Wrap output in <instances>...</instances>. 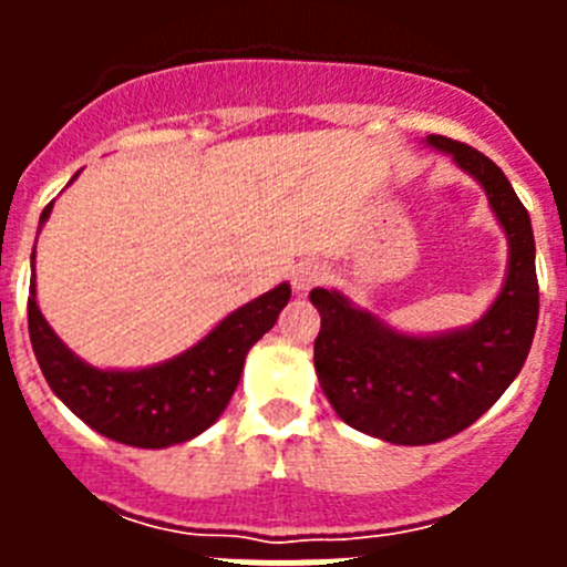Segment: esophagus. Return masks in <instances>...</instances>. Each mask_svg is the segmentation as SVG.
I'll return each mask as SVG.
<instances>
[{"label": "esophagus", "instance_id": "1", "mask_svg": "<svg viewBox=\"0 0 567 567\" xmlns=\"http://www.w3.org/2000/svg\"><path fill=\"white\" fill-rule=\"evenodd\" d=\"M323 267L320 264H315V260H300V264H295L292 267V287L298 289V292H309L312 287H318L320 280H323Z\"/></svg>", "mask_w": 567, "mask_h": 567}]
</instances>
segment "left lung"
Here are the masks:
<instances>
[{
    "label": "left lung",
    "instance_id": "obj_1",
    "mask_svg": "<svg viewBox=\"0 0 567 567\" xmlns=\"http://www.w3.org/2000/svg\"><path fill=\"white\" fill-rule=\"evenodd\" d=\"M483 184L508 235V275L488 312L468 329L414 338L389 329L334 289H312L320 312L315 372L340 420L394 445H429L477 423L514 383L537 332L534 229L503 169L463 142L429 135Z\"/></svg>",
    "mask_w": 567,
    "mask_h": 567
}]
</instances>
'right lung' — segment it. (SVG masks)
Listing matches in <instances>:
<instances>
[{"label": "right lung", "instance_id": "right-lung-1", "mask_svg": "<svg viewBox=\"0 0 567 567\" xmlns=\"http://www.w3.org/2000/svg\"><path fill=\"white\" fill-rule=\"evenodd\" d=\"M50 207L53 202L42 209L39 229L48 221ZM289 295V284L269 289L227 315L184 354L135 372H104L79 360L39 312L37 287H30L28 298V332L44 380L79 420L115 443L167 449L198 437L221 417L247 352L275 327Z\"/></svg>", "mask_w": 567, "mask_h": 567}]
</instances>
